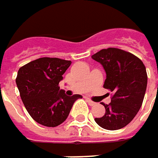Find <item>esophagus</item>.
<instances>
[{
  "label": "esophagus",
  "instance_id": "esophagus-1",
  "mask_svg": "<svg viewBox=\"0 0 158 158\" xmlns=\"http://www.w3.org/2000/svg\"><path fill=\"white\" fill-rule=\"evenodd\" d=\"M86 100H87V102H88V103H89L90 106H93V105H95V104H96V102H95L91 101L89 98H86Z\"/></svg>",
  "mask_w": 158,
  "mask_h": 158
}]
</instances>
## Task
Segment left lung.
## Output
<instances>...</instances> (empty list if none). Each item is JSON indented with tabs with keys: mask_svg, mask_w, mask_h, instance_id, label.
I'll use <instances>...</instances> for the list:
<instances>
[{
	"mask_svg": "<svg viewBox=\"0 0 158 158\" xmlns=\"http://www.w3.org/2000/svg\"><path fill=\"white\" fill-rule=\"evenodd\" d=\"M106 72L103 87L113 92L110 104H103L105 114L95 118L109 131L129 124L140 110L147 88L146 68L138 57L116 48L102 49L92 56Z\"/></svg>",
	"mask_w": 158,
	"mask_h": 158,
	"instance_id": "left-lung-1",
	"label": "left lung"
}]
</instances>
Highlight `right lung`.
I'll return each instance as SVG.
<instances>
[{"mask_svg": "<svg viewBox=\"0 0 158 158\" xmlns=\"http://www.w3.org/2000/svg\"><path fill=\"white\" fill-rule=\"evenodd\" d=\"M71 61L42 57L20 68L16 85L23 104L33 119L47 127L60 125L67 119L81 95L69 96L60 89L62 75Z\"/></svg>", "mask_w": 158, "mask_h": 158, "instance_id": "right-lung-1", "label": "right lung"}]
</instances>
